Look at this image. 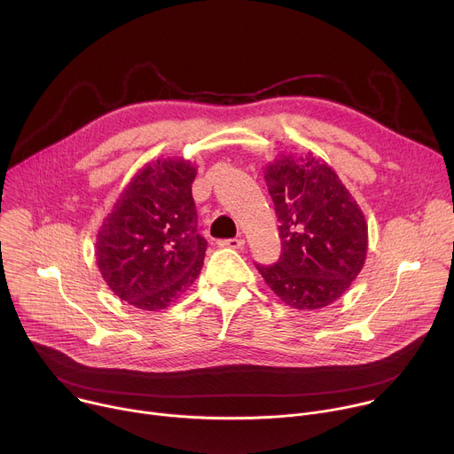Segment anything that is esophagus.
I'll use <instances>...</instances> for the list:
<instances>
[{
  "mask_svg": "<svg viewBox=\"0 0 454 454\" xmlns=\"http://www.w3.org/2000/svg\"><path fill=\"white\" fill-rule=\"evenodd\" d=\"M219 246L223 247H231V249H240L244 246V239H228V240H221Z\"/></svg>",
  "mask_w": 454,
  "mask_h": 454,
  "instance_id": "34e87169",
  "label": "esophagus"
}]
</instances>
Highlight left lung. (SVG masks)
<instances>
[{"instance_id":"8db88e82","label":"left lung","mask_w":454,"mask_h":454,"mask_svg":"<svg viewBox=\"0 0 454 454\" xmlns=\"http://www.w3.org/2000/svg\"><path fill=\"white\" fill-rule=\"evenodd\" d=\"M264 174L280 223L282 253L273 266L256 264V270L289 307H327L363 270L364 215L325 161L284 156Z\"/></svg>"}]
</instances>
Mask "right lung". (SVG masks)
I'll list each match as a JSON object with an SVG mask.
<instances>
[{
  "label": "right lung",
  "instance_id": "1",
  "mask_svg": "<svg viewBox=\"0 0 454 454\" xmlns=\"http://www.w3.org/2000/svg\"><path fill=\"white\" fill-rule=\"evenodd\" d=\"M196 167L156 160L131 179L97 235V264L109 289L144 310L165 309L198 278L208 242L192 198Z\"/></svg>",
  "mask_w": 454,
  "mask_h": 454
}]
</instances>
